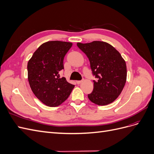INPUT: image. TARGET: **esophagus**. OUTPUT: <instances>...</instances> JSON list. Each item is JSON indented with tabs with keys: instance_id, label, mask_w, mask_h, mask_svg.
I'll return each instance as SVG.
<instances>
[{
	"instance_id": "obj_1",
	"label": "esophagus",
	"mask_w": 154,
	"mask_h": 154,
	"mask_svg": "<svg viewBox=\"0 0 154 154\" xmlns=\"http://www.w3.org/2000/svg\"><path fill=\"white\" fill-rule=\"evenodd\" d=\"M82 82V80H80V81H76V83L77 84H80V83Z\"/></svg>"
}]
</instances>
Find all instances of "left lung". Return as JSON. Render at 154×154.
<instances>
[{
	"mask_svg": "<svg viewBox=\"0 0 154 154\" xmlns=\"http://www.w3.org/2000/svg\"><path fill=\"white\" fill-rule=\"evenodd\" d=\"M89 60L93 75L97 78L88 94L91 101L98 105L112 103L120 95L127 81V66L122 55L112 45L101 41L77 43Z\"/></svg>",
	"mask_w": 154,
	"mask_h": 154,
	"instance_id": "left-lung-1",
	"label": "left lung"
}]
</instances>
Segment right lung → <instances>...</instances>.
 I'll return each instance as SVG.
<instances>
[{
	"instance_id": "obj_1",
	"label": "right lung",
	"mask_w": 154,
	"mask_h": 154,
	"mask_svg": "<svg viewBox=\"0 0 154 154\" xmlns=\"http://www.w3.org/2000/svg\"><path fill=\"white\" fill-rule=\"evenodd\" d=\"M71 42L49 41L42 44L27 63V78L35 96L45 105L54 107L66 101L74 85L60 77L63 59Z\"/></svg>"
}]
</instances>
